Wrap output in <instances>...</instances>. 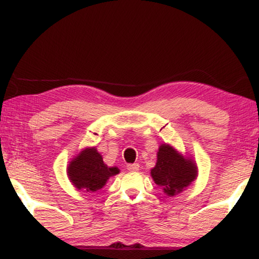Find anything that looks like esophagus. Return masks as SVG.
Masks as SVG:
<instances>
[{
	"mask_svg": "<svg viewBox=\"0 0 259 259\" xmlns=\"http://www.w3.org/2000/svg\"><path fill=\"white\" fill-rule=\"evenodd\" d=\"M126 169H128L129 171H138V170H140V164H138V163H134V164H128Z\"/></svg>",
	"mask_w": 259,
	"mask_h": 259,
	"instance_id": "esophagus-1",
	"label": "esophagus"
}]
</instances>
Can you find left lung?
<instances>
[{
  "label": "left lung",
  "instance_id": "left-lung-1",
  "mask_svg": "<svg viewBox=\"0 0 259 259\" xmlns=\"http://www.w3.org/2000/svg\"><path fill=\"white\" fill-rule=\"evenodd\" d=\"M152 180L167 196L180 194L197 177V165L169 144L158 148L157 162L151 169Z\"/></svg>",
  "mask_w": 259,
  "mask_h": 259
}]
</instances>
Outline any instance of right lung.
I'll return each instance as SVG.
<instances>
[{
	"mask_svg": "<svg viewBox=\"0 0 259 259\" xmlns=\"http://www.w3.org/2000/svg\"><path fill=\"white\" fill-rule=\"evenodd\" d=\"M68 177L75 188L84 192L100 190L111 176L119 174L116 166L104 164L102 155L96 148H87L69 163Z\"/></svg>",
	"mask_w": 259,
	"mask_h": 259,
	"instance_id": "obj_1",
	"label": "right lung"
}]
</instances>
